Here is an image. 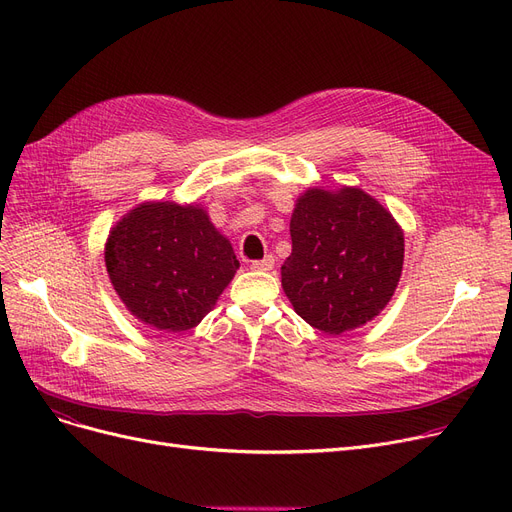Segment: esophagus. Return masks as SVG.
I'll return each mask as SVG.
<instances>
[{
	"label": "esophagus",
	"instance_id": "obj_1",
	"mask_svg": "<svg viewBox=\"0 0 512 512\" xmlns=\"http://www.w3.org/2000/svg\"><path fill=\"white\" fill-rule=\"evenodd\" d=\"M274 267V255H265L263 259H257L251 263V270L255 272H270Z\"/></svg>",
	"mask_w": 512,
	"mask_h": 512
}]
</instances>
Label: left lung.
Masks as SVG:
<instances>
[{
	"instance_id": "8db88e82",
	"label": "left lung",
	"mask_w": 512,
	"mask_h": 512,
	"mask_svg": "<svg viewBox=\"0 0 512 512\" xmlns=\"http://www.w3.org/2000/svg\"><path fill=\"white\" fill-rule=\"evenodd\" d=\"M290 238L282 288L309 326L338 336L365 326L390 303L405 236L361 188H309L292 211Z\"/></svg>"
}]
</instances>
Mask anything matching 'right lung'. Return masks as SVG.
<instances>
[{"mask_svg":"<svg viewBox=\"0 0 512 512\" xmlns=\"http://www.w3.org/2000/svg\"><path fill=\"white\" fill-rule=\"evenodd\" d=\"M105 267L134 317L155 330L184 332L213 309L238 259L205 209L159 201L134 207L112 228Z\"/></svg>","mask_w":512,"mask_h":512,"instance_id":"obj_1","label":"right lung"}]
</instances>
